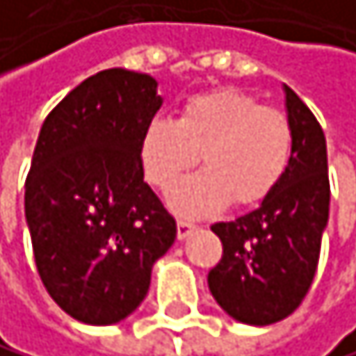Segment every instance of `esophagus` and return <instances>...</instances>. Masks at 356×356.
Segmentation results:
<instances>
[{
    "label": "esophagus",
    "mask_w": 356,
    "mask_h": 356,
    "mask_svg": "<svg viewBox=\"0 0 356 356\" xmlns=\"http://www.w3.org/2000/svg\"><path fill=\"white\" fill-rule=\"evenodd\" d=\"M195 229H197V225H193L190 221H177V238H179V241H186Z\"/></svg>",
    "instance_id": "34e87169"
}]
</instances>
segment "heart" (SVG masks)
Returning <instances> with one entry per match:
<instances>
[{
	"mask_svg": "<svg viewBox=\"0 0 356 356\" xmlns=\"http://www.w3.org/2000/svg\"><path fill=\"white\" fill-rule=\"evenodd\" d=\"M199 153L205 168L170 197L172 210L190 218L223 210L232 199L245 208L265 201L289 170L293 129L256 96L214 89L190 96L177 120H151L140 138L142 172L159 193H170Z\"/></svg>",
	"mask_w": 356,
	"mask_h": 356,
	"instance_id": "1",
	"label": "heart"
}]
</instances>
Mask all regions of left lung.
<instances>
[{
  "label": "left lung",
  "mask_w": 356,
  "mask_h": 356,
  "mask_svg": "<svg viewBox=\"0 0 356 356\" xmlns=\"http://www.w3.org/2000/svg\"><path fill=\"white\" fill-rule=\"evenodd\" d=\"M293 155L284 179L256 210L214 223L221 262L208 273L214 300L229 317L269 326L293 313L317 271L328 225L330 184L324 131L293 89L284 85Z\"/></svg>",
  "instance_id": "left-lung-1"
}]
</instances>
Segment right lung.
<instances>
[{"label": "right lung", "mask_w": 356, "mask_h": 356, "mask_svg": "<svg viewBox=\"0 0 356 356\" xmlns=\"http://www.w3.org/2000/svg\"><path fill=\"white\" fill-rule=\"evenodd\" d=\"M161 102L153 76L98 72L54 106L34 146L26 181L34 262L52 300L83 324L127 319L177 238L140 166V138Z\"/></svg>", "instance_id": "add662e5"}]
</instances>
